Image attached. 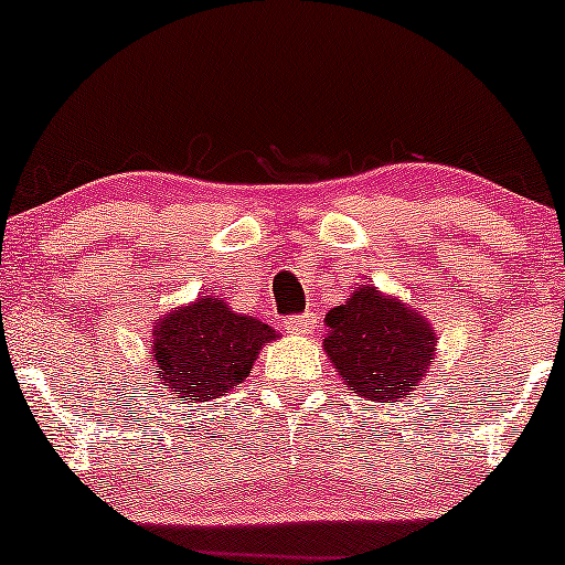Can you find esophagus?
<instances>
[{"label": "esophagus", "mask_w": 565, "mask_h": 565, "mask_svg": "<svg viewBox=\"0 0 565 565\" xmlns=\"http://www.w3.org/2000/svg\"><path fill=\"white\" fill-rule=\"evenodd\" d=\"M316 327V316L313 313H300V316H289L287 319V329L295 334H310Z\"/></svg>", "instance_id": "esophagus-1"}]
</instances>
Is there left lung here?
Listing matches in <instances>:
<instances>
[{"label":"left lung","instance_id":"left-lung-1","mask_svg":"<svg viewBox=\"0 0 565 565\" xmlns=\"http://www.w3.org/2000/svg\"><path fill=\"white\" fill-rule=\"evenodd\" d=\"M323 350L353 393L374 404L412 395L436 350V329L425 316L364 284L327 313Z\"/></svg>","mask_w":565,"mask_h":565}]
</instances>
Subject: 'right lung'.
<instances>
[{
  "label": "right lung",
  "instance_id": "1",
  "mask_svg": "<svg viewBox=\"0 0 565 565\" xmlns=\"http://www.w3.org/2000/svg\"><path fill=\"white\" fill-rule=\"evenodd\" d=\"M274 337L268 323L236 313L223 297H199L153 329L159 385L185 404L217 398L249 377L257 353Z\"/></svg>",
  "mask_w": 565,
  "mask_h": 565
}]
</instances>
